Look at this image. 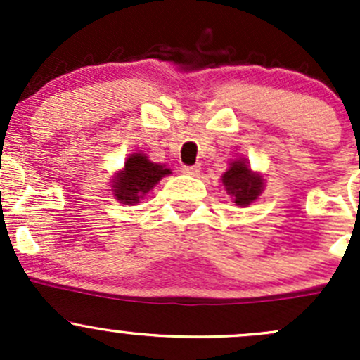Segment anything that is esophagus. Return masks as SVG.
<instances>
[{"label": "esophagus", "instance_id": "obj_1", "mask_svg": "<svg viewBox=\"0 0 360 360\" xmlns=\"http://www.w3.org/2000/svg\"><path fill=\"white\" fill-rule=\"evenodd\" d=\"M183 172L188 174V176H198V172H200V165H184Z\"/></svg>", "mask_w": 360, "mask_h": 360}]
</instances>
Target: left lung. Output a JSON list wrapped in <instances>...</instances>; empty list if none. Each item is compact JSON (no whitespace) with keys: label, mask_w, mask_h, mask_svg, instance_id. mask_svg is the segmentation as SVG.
<instances>
[{"label":"left lung","mask_w":360,"mask_h":360,"mask_svg":"<svg viewBox=\"0 0 360 360\" xmlns=\"http://www.w3.org/2000/svg\"><path fill=\"white\" fill-rule=\"evenodd\" d=\"M221 181H223L228 195H231L235 203L242 207H248L254 200H257L264 188L263 176L252 172L245 160H233L226 172L221 176Z\"/></svg>","instance_id":"left-lung-1"}]
</instances>
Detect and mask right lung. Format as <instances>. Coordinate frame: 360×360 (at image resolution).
<instances>
[{
    "instance_id": "obj_1",
    "label": "right lung",
    "mask_w": 360,
    "mask_h": 360,
    "mask_svg": "<svg viewBox=\"0 0 360 360\" xmlns=\"http://www.w3.org/2000/svg\"><path fill=\"white\" fill-rule=\"evenodd\" d=\"M169 174L170 169L165 165L151 162L143 153H134L127 158L125 167L112 177V193L120 203L134 205Z\"/></svg>"
}]
</instances>
